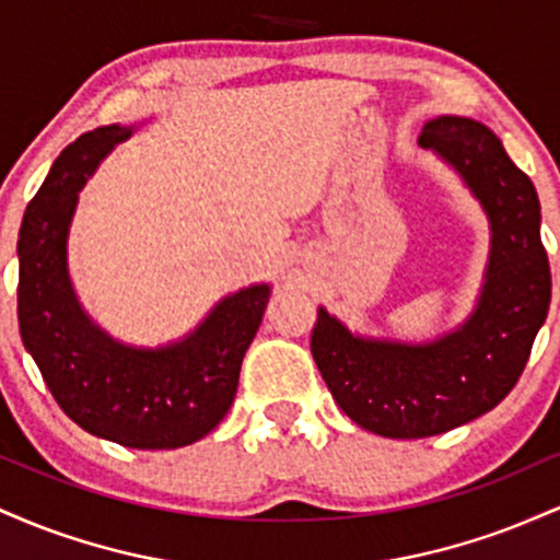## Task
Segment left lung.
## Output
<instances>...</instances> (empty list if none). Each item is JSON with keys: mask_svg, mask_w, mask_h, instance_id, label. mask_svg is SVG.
I'll use <instances>...</instances> for the list:
<instances>
[{"mask_svg": "<svg viewBox=\"0 0 560 560\" xmlns=\"http://www.w3.org/2000/svg\"><path fill=\"white\" fill-rule=\"evenodd\" d=\"M421 147L471 191L490 223V258L464 324L427 342L365 337L318 307L311 352L326 387L358 427L392 440L450 432L516 387L550 307L535 184L485 124L440 115Z\"/></svg>", "mask_w": 560, "mask_h": 560, "instance_id": "1", "label": "left lung"}]
</instances>
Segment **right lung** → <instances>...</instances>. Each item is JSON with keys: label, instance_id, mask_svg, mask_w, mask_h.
Wrapping results in <instances>:
<instances>
[{"label": "right lung", "instance_id": "right-lung-1", "mask_svg": "<svg viewBox=\"0 0 560 560\" xmlns=\"http://www.w3.org/2000/svg\"><path fill=\"white\" fill-rule=\"evenodd\" d=\"M133 131L100 126L52 163L21 223L18 320L57 405L81 429L124 447L173 450L229 413L271 284L226 294L189 334L160 347L120 342L89 316L70 279V223L83 184Z\"/></svg>", "mask_w": 560, "mask_h": 560}]
</instances>
